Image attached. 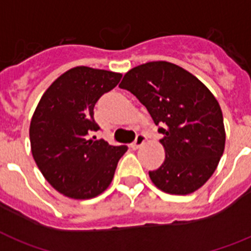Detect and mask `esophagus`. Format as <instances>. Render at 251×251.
I'll use <instances>...</instances> for the list:
<instances>
[{
	"mask_svg": "<svg viewBox=\"0 0 251 251\" xmlns=\"http://www.w3.org/2000/svg\"><path fill=\"white\" fill-rule=\"evenodd\" d=\"M145 139H147V138H145L143 134H139V135L136 136L135 142L131 144V148L134 149V151H135V149H138V148H140V147H142V145L145 143Z\"/></svg>",
	"mask_w": 251,
	"mask_h": 251,
	"instance_id": "34e87169",
	"label": "esophagus"
}]
</instances>
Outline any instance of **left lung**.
<instances>
[{"label":"left lung","instance_id":"left-lung-1","mask_svg":"<svg viewBox=\"0 0 251 251\" xmlns=\"http://www.w3.org/2000/svg\"><path fill=\"white\" fill-rule=\"evenodd\" d=\"M143 103L165 148L162 166L149 171L151 182L168 194L187 195L214 174L225 151L226 131L216 97L197 76L167 61L129 70L120 84Z\"/></svg>","mask_w":251,"mask_h":251}]
</instances>
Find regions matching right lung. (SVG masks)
I'll use <instances>...</instances> for the list:
<instances>
[{
	"mask_svg": "<svg viewBox=\"0 0 251 251\" xmlns=\"http://www.w3.org/2000/svg\"><path fill=\"white\" fill-rule=\"evenodd\" d=\"M121 74L76 66L54 80L38 103L29 127L31 154L44 178L71 199L98 197L112 182L127 147L90 139L100 126L97 100L113 89Z\"/></svg>",
	"mask_w": 251,
	"mask_h": 251,
	"instance_id": "obj_1",
	"label": "right lung"
}]
</instances>
